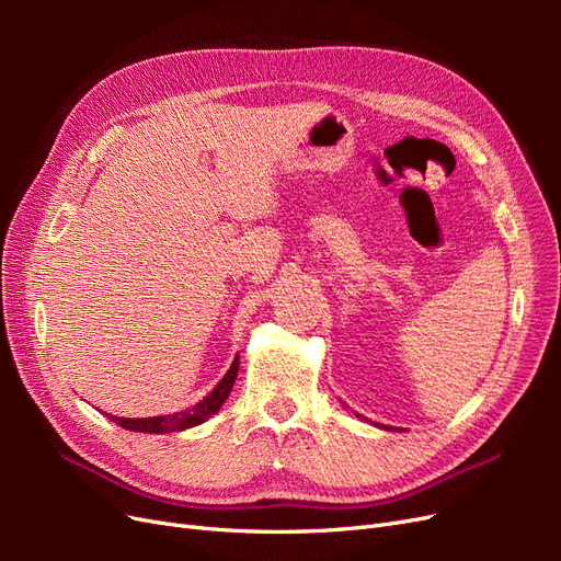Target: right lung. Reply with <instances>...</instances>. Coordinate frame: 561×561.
Segmentation results:
<instances>
[{"label": "right lung", "mask_w": 561, "mask_h": 561, "mask_svg": "<svg viewBox=\"0 0 561 561\" xmlns=\"http://www.w3.org/2000/svg\"><path fill=\"white\" fill-rule=\"evenodd\" d=\"M236 375H239V358L233 360V365L229 367V371L225 375V379L217 383V388L208 398H203L198 404L190 407V410H182L175 414L168 416H151V419H124V416H112L114 423L126 428V431H135V433H175V431H184L198 426L206 419H210L219 407L225 404V400L231 393V386L236 381Z\"/></svg>", "instance_id": "obj_1"}]
</instances>
